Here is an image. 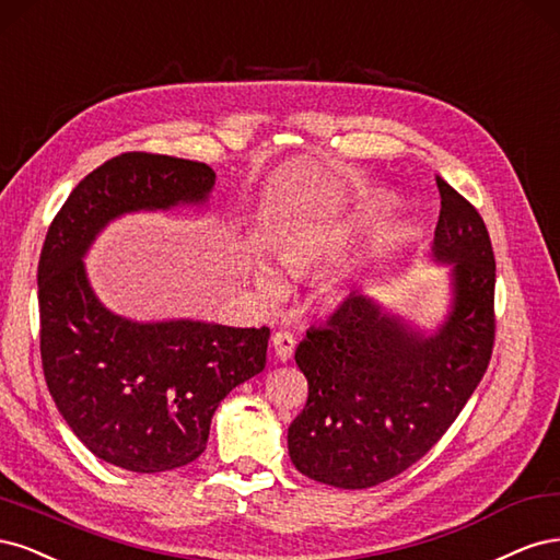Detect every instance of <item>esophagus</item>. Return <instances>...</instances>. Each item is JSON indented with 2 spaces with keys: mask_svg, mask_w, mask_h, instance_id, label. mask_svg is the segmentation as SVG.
<instances>
[{
  "mask_svg": "<svg viewBox=\"0 0 560 560\" xmlns=\"http://www.w3.org/2000/svg\"><path fill=\"white\" fill-rule=\"evenodd\" d=\"M272 347H275V353L279 360H291L293 353H295V335L288 332V330H279L272 335Z\"/></svg>",
  "mask_w": 560,
  "mask_h": 560,
  "instance_id": "esophagus-1",
  "label": "esophagus"
}]
</instances>
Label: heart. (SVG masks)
<instances>
[{"mask_svg":"<svg viewBox=\"0 0 560 560\" xmlns=\"http://www.w3.org/2000/svg\"><path fill=\"white\" fill-rule=\"evenodd\" d=\"M310 260H312L310 254H306V250H302V248H288L285 254L281 256V262H283V267L288 269V272H300V269H304L306 265H310ZM256 281H258V288L267 298H272V300L281 298L283 285H281V281L272 272H269V269H260Z\"/></svg>","mask_w":560,"mask_h":560,"instance_id":"heart-1","label":"heart"}]
</instances>
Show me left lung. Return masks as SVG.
<instances>
[{
	"label": "left lung",
	"instance_id": "obj_1",
	"mask_svg": "<svg viewBox=\"0 0 560 560\" xmlns=\"http://www.w3.org/2000/svg\"><path fill=\"white\" fill-rule=\"evenodd\" d=\"M442 209L432 256L451 265L454 306L423 337L365 295L341 302L295 351L310 398L288 428L298 470L335 489L405 472L456 421L495 341V258L479 211L435 176Z\"/></svg>",
	"mask_w": 560,
	"mask_h": 560
}]
</instances>
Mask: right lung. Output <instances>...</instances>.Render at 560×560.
I'll return each mask as SVG.
<instances>
[{
	"label": "right lung",
	"mask_w": 560,
	"mask_h": 560,
	"mask_svg": "<svg viewBox=\"0 0 560 560\" xmlns=\"http://www.w3.org/2000/svg\"><path fill=\"white\" fill-rule=\"evenodd\" d=\"M205 162L120 153L56 213L39 258V339L48 390L74 435L106 463L153 475L202 456L215 407L262 372L269 328L200 320L135 323L104 310L83 256L120 213L202 202Z\"/></svg>",
	"instance_id": "add662e5"
}]
</instances>
